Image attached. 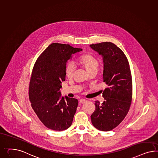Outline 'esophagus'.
Returning <instances> with one entry per match:
<instances>
[{
    "mask_svg": "<svg viewBox=\"0 0 158 158\" xmlns=\"http://www.w3.org/2000/svg\"><path fill=\"white\" fill-rule=\"evenodd\" d=\"M87 102V100L86 99H80L79 100V102L81 103H85L86 102Z\"/></svg>",
    "mask_w": 158,
    "mask_h": 158,
    "instance_id": "esophagus-1",
    "label": "esophagus"
}]
</instances>
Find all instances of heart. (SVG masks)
<instances>
[{"label": "heart", "instance_id": "obj_1", "mask_svg": "<svg viewBox=\"0 0 158 158\" xmlns=\"http://www.w3.org/2000/svg\"><path fill=\"white\" fill-rule=\"evenodd\" d=\"M77 63L84 68L89 75L97 74L98 71L99 63L97 58L89 53H85L77 59ZM65 75L68 79H72L75 72V67L71 63H67L65 65Z\"/></svg>", "mask_w": 158, "mask_h": 158}]
</instances>
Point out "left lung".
I'll list each match as a JSON object with an SVG mask.
<instances>
[{
	"mask_svg": "<svg viewBox=\"0 0 158 158\" xmlns=\"http://www.w3.org/2000/svg\"><path fill=\"white\" fill-rule=\"evenodd\" d=\"M102 56L103 81L105 101H95V110L91 115L94 127L109 131L117 127L128 114L132 99V80L128 59L123 51L111 42L90 45Z\"/></svg>",
	"mask_w": 158,
	"mask_h": 158,
	"instance_id": "8db88e82",
	"label": "left lung"
}]
</instances>
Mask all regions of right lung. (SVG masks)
<instances>
[{
  "label": "right lung",
  "instance_id": "add662e5",
  "mask_svg": "<svg viewBox=\"0 0 158 158\" xmlns=\"http://www.w3.org/2000/svg\"><path fill=\"white\" fill-rule=\"evenodd\" d=\"M82 49L52 43L36 60L30 78L29 97L35 113L47 128L61 131L73 123L78 101L61 97L65 65L71 55Z\"/></svg>",
  "mask_w": 158,
  "mask_h": 158
}]
</instances>
